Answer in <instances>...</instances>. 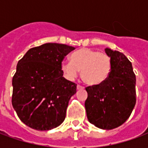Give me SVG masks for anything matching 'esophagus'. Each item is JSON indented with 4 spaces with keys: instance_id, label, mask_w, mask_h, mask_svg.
<instances>
[{
    "instance_id": "34e87169",
    "label": "esophagus",
    "mask_w": 148,
    "mask_h": 148,
    "mask_svg": "<svg viewBox=\"0 0 148 148\" xmlns=\"http://www.w3.org/2000/svg\"><path fill=\"white\" fill-rule=\"evenodd\" d=\"M84 87L82 86H80V85H77V90H83Z\"/></svg>"
}]
</instances>
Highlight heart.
<instances>
[{"instance_id":"1","label":"heart","mask_w":148,"mask_h":148,"mask_svg":"<svg viewBox=\"0 0 148 148\" xmlns=\"http://www.w3.org/2000/svg\"><path fill=\"white\" fill-rule=\"evenodd\" d=\"M71 61H63L61 69L65 77L73 80L81 71L82 80L88 85L97 86L105 82L112 69L109 55L90 48H82L71 55Z\"/></svg>"}]
</instances>
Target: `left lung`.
I'll use <instances>...</instances> for the list:
<instances>
[{"instance_id":"1","label":"left lung","mask_w":148,"mask_h":148,"mask_svg":"<svg viewBox=\"0 0 148 148\" xmlns=\"http://www.w3.org/2000/svg\"><path fill=\"white\" fill-rule=\"evenodd\" d=\"M111 58L112 69L107 80L86 88V116L90 123L105 130L121 126L130 116L136 105V75L125 55L105 49Z\"/></svg>"}]
</instances>
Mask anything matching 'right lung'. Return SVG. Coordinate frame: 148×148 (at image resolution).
Masks as SVG:
<instances>
[{"label": "right lung", "mask_w": 148, "mask_h": 148, "mask_svg": "<svg viewBox=\"0 0 148 148\" xmlns=\"http://www.w3.org/2000/svg\"><path fill=\"white\" fill-rule=\"evenodd\" d=\"M74 49L66 44L47 42L29 49L18 62L12 77V104L27 126L47 131L64 121L77 85L62 77L61 64Z\"/></svg>", "instance_id": "add662e5"}]
</instances>
